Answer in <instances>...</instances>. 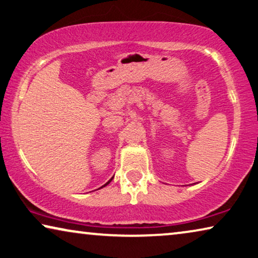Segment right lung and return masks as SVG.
Segmentation results:
<instances>
[{
  "instance_id": "obj_1",
  "label": "right lung",
  "mask_w": 258,
  "mask_h": 258,
  "mask_svg": "<svg viewBox=\"0 0 258 258\" xmlns=\"http://www.w3.org/2000/svg\"><path fill=\"white\" fill-rule=\"evenodd\" d=\"M112 178H113V177H112ZM112 178H111V179H110V180H109V182H107V183H105V184H104V185H103V186H105V185H107V184H109V183L111 182V180H112ZM103 186H102V187H103Z\"/></svg>"
}]
</instances>
